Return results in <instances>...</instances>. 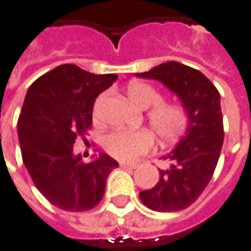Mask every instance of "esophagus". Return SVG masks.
<instances>
[{
	"mask_svg": "<svg viewBox=\"0 0 251 251\" xmlns=\"http://www.w3.org/2000/svg\"><path fill=\"white\" fill-rule=\"evenodd\" d=\"M139 166L137 163H125V162H121V168L124 169H136Z\"/></svg>",
	"mask_w": 251,
	"mask_h": 251,
	"instance_id": "1",
	"label": "esophagus"
}]
</instances>
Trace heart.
I'll list each match as a JSON object with an SVG mask.
<instances>
[{"instance_id":"heart-1","label":"heart","mask_w":251,"mask_h":251,"mask_svg":"<svg viewBox=\"0 0 251 251\" xmlns=\"http://www.w3.org/2000/svg\"><path fill=\"white\" fill-rule=\"evenodd\" d=\"M126 93L129 100L141 110L151 107L147 111L148 125L162 143L176 141L188 130L190 112L181 103L163 101L161 93L144 82L130 83ZM103 146L108 154L119 161H132L152 148L154 136L146 129L136 132L114 130L104 136Z\"/></svg>"}]
</instances>
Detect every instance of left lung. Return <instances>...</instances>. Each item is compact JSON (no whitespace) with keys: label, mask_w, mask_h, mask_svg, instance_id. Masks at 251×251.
Wrapping results in <instances>:
<instances>
[{"label":"left lung","mask_w":251,"mask_h":251,"mask_svg":"<svg viewBox=\"0 0 251 251\" xmlns=\"http://www.w3.org/2000/svg\"><path fill=\"white\" fill-rule=\"evenodd\" d=\"M158 79L181 99L190 112V127L165 159L154 188L140 192L141 202L155 211H178L194 203L213 177L224 141V125L217 88L199 70L168 61L137 74Z\"/></svg>","instance_id":"1"}]
</instances>
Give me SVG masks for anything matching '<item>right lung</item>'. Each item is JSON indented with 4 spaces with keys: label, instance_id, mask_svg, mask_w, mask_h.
I'll use <instances>...</instances> for the list:
<instances>
[{
    "label": "right lung",
    "instance_id": "right-lung-1",
    "mask_svg": "<svg viewBox=\"0 0 251 251\" xmlns=\"http://www.w3.org/2000/svg\"><path fill=\"white\" fill-rule=\"evenodd\" d=\"M117 78L61 64L35 79L27 90L18 121L23 163L37 190L61 210L96 207L107 177L119 166L104 152L89 163L74 154L76 137L83 139L92 127L96 97Z\"/></svg>",
    "mask_w": 251,
    "mask_h": 251
}]
</instances>
